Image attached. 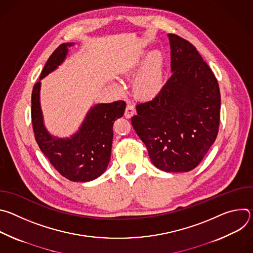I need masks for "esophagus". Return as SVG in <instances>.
I'll return each instance as SVG.
<instances>
[{
    "label": "esophagus",
    "mask_w": 253,
    "mask_h": 253,
    "mask_svg": "<svg viewBox=\"0 0 253 253\" xmlns=\"http://www.w3.org/2000/svg\"><path fill=\"white\" fill-rule=\"evenodd\" d=\"M135 112V107L132 103H128L126 106V110H125V117L126 118H130Z\"/></svg>",
    "instance_id": "esophagus-1"
}]
</instances>
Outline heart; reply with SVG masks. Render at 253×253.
<instances>
[{"label":"heart","mask_w":253,"mask_h":253,"mask_svg":"<svg viewBox=\"0 0 253 253\" xmlns=\"http://www.w3.org/2000/svg\"><path fill=\"white\" fill-rule=\"evenodd\" d=\"M163 78L164 57L159 51L152 52L135 80V91L142 98H153L161 91Z\"/></svg>","instance_id":"b5f03b06"}]
</instances>
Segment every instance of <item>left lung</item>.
<instances>
[{
    "mask_svg": "<svg viewBox=\"0 0 253 253\" xmlns=\"http://www.w3.org/2000/svg\"><path fill=\"white\" fill-rule=\"evenodd\" d=\"M168 38L172 75L155 98L136 106L131 122L157 168L188 172L218 134L220 91L196 48L175 34Z\"/></svg>",
    "mask_w": 253,
    "mask_h": 253,
    "instance_id": "1",
    "label": "left lung"
}]
</instances>
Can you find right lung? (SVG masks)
<instances>
[{"instance_id":"right-lung-1","label":"right lung","mask_w":253,"mask_h":253,"mask_svg":"<svg viewBox=\"0 0 253 253\" xmlns=\"http://www.w3.org/2000/svg\"><path fill=\"white\" fill-rule=\"evenodd\" d=\"M61 44L46 62L40 80L53 72L65 60L68 47ZM41 82L34 85L32 92V124L35 139L54 168L73 182H87L104 173L111 157L113 124L122 117L126 103L122 100L92 107L79 131L70 138L52 136L44 126L40 106Z\"/></svg>"}]
</instances>
